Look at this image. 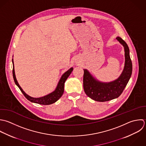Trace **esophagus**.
Instances as JSON below:
<instances>
[{"mask_svg":"<svg viewBox=\"0 0 146 146\" xmlns=\"http://www.w3.org/2000/svg\"><path fill=\"white\" fill-rule=\"evenodd\" d=\"M76 65H80V62H76Z\"/></svg>","mask_w":146,"mask_h":146,"instance_id":"esophagus-1","label":"esophagus"}]
</instances>
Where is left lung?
<instances>
[{"label": "left lung", "mask_w": 146, "mask_h": 146, "mask_svg": "<svg viewBox=\"0 0 146 146\" xmlns=\"http://www.w3.org/2000/svg\"><path fill=\"white\" fill-rule=\"evenodd\" d=\"M116 39L124 47L125 57L123 70L117 79L109 82H101L96 79L87 69H84V91L89 97L96 101L105 102L118 98L123 92L131 76L133 65L129 46L121 37H117Z\"/></svg>", "instance_id": "8db88e82"}]
</instances>
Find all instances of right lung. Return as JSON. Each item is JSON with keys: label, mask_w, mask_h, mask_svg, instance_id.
I'll use <instances>...</instances> for the list:
<instances>
[{"label": "right lung", "mask_w": 146, "mask_h": 146, "mask_svg": "<svg viewBox=\"0 0 146 146\" xmlns=\"http://www.w3.org/2000/svg\"><path fill=\"white\" fill-rule=\"evenodd\" d=\"M12 64H13L12 74H13V80H14L15 84L18 86V88L20 89V90H21L22 93L24 94V96L25 97V98L28 100H29V101H31V102H33V103L38 104H40V105H48L52 104L56 102L57 101H58L61 98V97L62 96V94L64 93L65 82L73 70V68L72 67L62 75L61 77L60 78V79L58 82V84H57L55 90L53 92H52V93H50L46 96H44L43 97H38V98H34V97H32L29 96V95H28L27 94H26L23 91V90L20 87V86L19 85V83L16 80V76H15L13 58H12Z\"/></svg>", "instance_id": "1"}]
</instances>
